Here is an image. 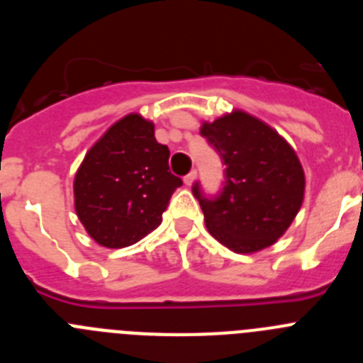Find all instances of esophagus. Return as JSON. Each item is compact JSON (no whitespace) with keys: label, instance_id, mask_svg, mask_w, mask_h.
Listing matches in <instances>:
<instances>
[{"label":"esophagus","instance_id":"esophagus-1","mask_svg":"<svg viewBox=\"0 0 363 363\" xmlns=\"http://www.w3.org/2000/svg\"><path fill=\"white\" fill-rule=\"evenodd\" d=\"M196 176H198L196 171H191V172H189V174L184 178L185 185H189V187H191V185L194 184V182H196Z\"/></svg>","mask_w":363,"mask_h":363}]
</instances>
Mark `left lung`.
<instances>
[{
  "mask_svg": "<svg viewBox=\"0 0 363 363\" xmlns=\"http://www.w3.org/2000/svg\"><path fill=\"white\" fill-rule=\"evenodd\" d=\"M200 133L225 165V184L214 198L192 185L209 233L243 255L272 245L303 201L306 176L293 147L243 111L205 121Z\"/></svg>",
  "mask_w": 363,
  "mask_h": 363,
  "instance_id": "left-lung-1",
  "label": "left lung"
}]
</instances>
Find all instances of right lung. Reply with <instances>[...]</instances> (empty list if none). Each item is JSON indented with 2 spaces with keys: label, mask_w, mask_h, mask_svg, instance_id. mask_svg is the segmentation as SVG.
I'll return each mask as SVG.
<instances>
[{
  "label": "right lung",
  "mask_w": 363,
  "mask_h": 363,
  "mask_svg": "<svg viewBox=\"0 0 363 363\" xmlns=\"http://www.w3.org/2000/svg\"><path fill=\"white\" fill-rule=\"evenodd\" d=\"M169 154L140 114L121 118L91 147L74 178V207L94 242L120 249L162 223L182 185L169 171Z\"/></svg>",
  "instance_id": "add662e5"
}]
</instances>
